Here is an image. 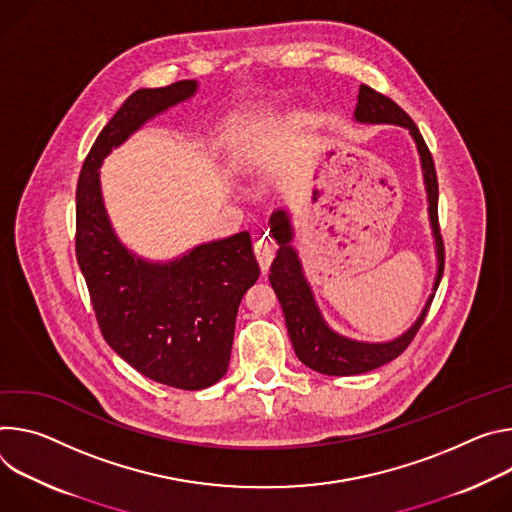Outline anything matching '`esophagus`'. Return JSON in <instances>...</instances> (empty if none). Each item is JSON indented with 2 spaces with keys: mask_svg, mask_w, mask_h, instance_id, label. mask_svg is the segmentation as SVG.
<instances>
[{
  "mask_svg": "<svg viewBox=\"0 0 512 512\" xmlns=\"http://www.w3.org/2000/svg\"><path fill=\"white\" fill-rule=\"evenodd\" d=\"M254 252H256V258H258V264H260L262 272H266L268 266H270V262H272V258H274V254H276V244L272 242V238H268V236L264 234V236L256 238V242H254Z\"/></svg>",
  "mask_w": 512,
  "mask_h": 512,
  "instance_id": "esophagus-1",
  "label": "esophagus"
}]
</instances>
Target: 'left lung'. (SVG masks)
<instances>
[{"label":"left lung","mask_w":512,"mask_h":512,"mask_svg":"<svg viewBox=\"0 0 512 512\" xmlns=\"http://www.w3.org/2000/svg\"><path fill=\"white\" fill-rule=\"evenodd\" d=\"M354 118L360 124H394L403 126L411 132L419 156H421V168H423V181L429 201V221L435 238V252H437V276L433 282V291H437L441 276H443V264H445V248L439 232V217H437V173L433 156L415 126V122L409 118V113L396 105L390 97L374 91L368 85L360 87L358 93V105L354 111ZM270 232L274 240L278 242L276 258L270 266V285L280 301L282 313H285L289 337L293 342L297 358L309 366L315 372L327 374V376H354L364 374L370 370H376L390 360L399 358L407 346L413 342L419 327L423 325L427 311L431 307V301L435 293L429 297L427 305L423 307L419 319L392 342L382 344H366L356 342V339L344 337L335 333L325 319L321 317V311L313 299L309 282L303 274L301 260L297 256V250L291 246L293 242V225L291 217L285 209L274 211L270 217Z\"/></svg>","instance_id":"1"}]
</instances>
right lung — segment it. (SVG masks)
Wrapping results in <instances>:
<instances>
[{"label":"right lung","mask_w":512,"mask_h":512,"mask_svg":"<svg viewBox=\"0 0 512 512\" xmlns=\"http://www.w3.org/2000/svg\"><path fill=\"white\" fill-rule=\"evenodd\" d=\"M197 91V81L138 89L91 146L77 183V262L109 348L146 378L201 390L223 378L236 315L260 276L248 232L201 244L164 264L132 254L109 223L99 166L111 148Z\"/></svg>","instance_id":"obj_1"}]
</instances>
